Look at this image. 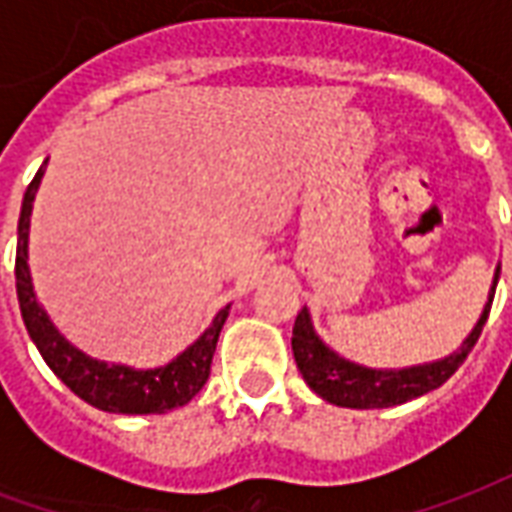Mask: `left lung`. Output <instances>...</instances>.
<instances>
[{"label":"left lung","instance_id":"obj_1","mask_svg":"<svg viewBox=\"0 0 512 512\" xmlns=\"http://www.w3.org/2000/svg\"><path fill=\"white\" fill-rule=\"evenodd\" d=\"M496 279H499V268H496L494 285L488 293L483 315L458 351H452L450 356H444L439 362L403 367V370H373V367H362L356 362H348L340 354H334L332 348L315 334L310 312L304 307L296 315L293 340H290L301 376L315 395H321L323 400L343 408H389L414 400L419 395H428L433 389H439L463 365V359L480 340V332H483L488 312H491V301H494Z\"/></svg>","mask_w":512,"mask_h":512}]
</instances>
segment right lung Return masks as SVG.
Wrapping results in <instances>:
<instances>
[{"instance_id":"obj_1","label":"right lung","mask_w":512,"mask_h":512,"mask_svg":"<svg viewBox=\"0 0 512 512\" xmlns=\"http://www.w3.org/2000/svg\"><path fill=\"white\" fill-rule=\"evenodd\" d=\"M46 172V161L38 169V175L27 186L24 202H21V216H18V246H16V290L18 304H21V318L27 326L32 343L38 345L40 356L46 365L54 370V376L79 395L84 403L112 411V414H164L172 408L186 406L191 397L200 392L208 376H211V362L219 332L230 307L216 312L213 323L200 334L197 343H191L178 359L169 365L153 367V370H134L126 365H106L93 356L82 354L62 337L49 315L35 299L32 277L27 266V241H29V216H32V202L38 194L40 178Z\"/></svg>"}]
</instances>
